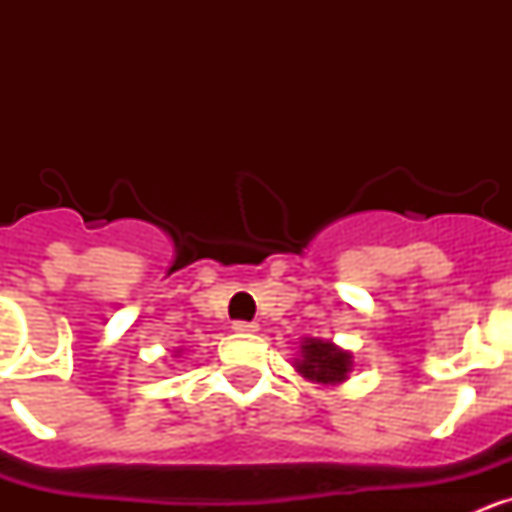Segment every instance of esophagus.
<instances>
[{"instance_id":"1","label":"esophagus","mask_w":512,"mask_h":512,"mask_svg":"<svg viewBox=\"0 0 512 512\" xmlns=\"http://www.w3.org/2000/svg\"><path fill=\"white\" fill-rule=\"evenodd\" d=\"M233 330L235 333H243V336H248V333H256V330H259V325L246 323V320H238V323H233Z\"/></svg>"}]
</instances>
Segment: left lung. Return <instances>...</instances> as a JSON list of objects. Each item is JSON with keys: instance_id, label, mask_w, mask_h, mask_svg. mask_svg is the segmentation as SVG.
Wrapping results in <instances>:
<instances>
[{"instance_id": "8db88e82", "label": "left lung", "mask_w": 512, "mask_h": 512, "mask_svg": "<svg viewBox=\"0 0 512 512\" xmlns=\"http://www.w3.org/2000/svg\"><path fill=\"white\" fill-rule=\"evenodd\" d=\"M295 372L302 379L323 387H336L348 379V374L354 372V354L346 348L336 346L333 341H323V338H305L300 343V356L292 361Z\"/></svg>"}]
</instances>
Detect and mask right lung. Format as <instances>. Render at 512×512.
I'll return each mask as SVG.
<instances>
[{
  "instance_id": "obj_1",
  "label": "right lung",
  "mask_w": 512,
  "mask_h": 512,
  "mask_svg": "<svg viewBox=\"0 0 512 512\" xmlns=\"http://www.w3.org/2000/svg\"><path fill=\"white\" fill-rule=\"evenodd\" d=\"M176 356H179V351H176Z\"/></svg>"
}]
</instances>
